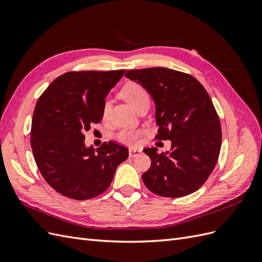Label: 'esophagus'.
<instances>
[{"mask_svg":"<svg viewBox=\"0 0 262 262\" xmlns=\"http://www.w3.org/2000/svg\"><path fill=\"white\" fill-rule=\"evenodd\" d=\"M141 152H142L141 148L136 147V146H131V147L129 148V156H130V157H136V156H138Z\"/></svg>","mask_w":262,"mask_h":262,"instance_id":"esophagus-1","label":"esophagus"}]
</instances>
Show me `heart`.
<instances>
[{"label":"heart","instance_id":"obj_1","mask_svg":"<svg viewBox=\"0 0 262 262\" xmlns=\"http://www.w3.org/2000/svg\"><path fill=\"white\" fill-rule=\"evenodd\" d=\"M121 95L126 101H129L136 108H138L145 101H149V94L147 90L143 85L137 82H129L124 84L121 89ZM109 108L110 102L105 100L104 105H102V117L104 118L108 117ZM140 129H123L117 133L116 138L120 142H123V143H133V142H136L140 138Z\"/></svg>","mask_w":262,"mask_h":262}]
</instances>
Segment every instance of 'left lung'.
<instances>
[{
	"instance_id": "obj_1",
	"label": "left lung",
	"mask_w": 262,
	"mask_h": 262,
	"mask_svg": "<svg viewBox=\"0 0 262 262\" xmlns=\"http://www.w3.org/2000/svg\"><path fill=\"white\" fill-rule=\"evenodd\" d=\"M124 75L143 85L156 105L157 140H170V152L144 148L150 167L146 188L166 198L185 196L202 187L217 163L222 131L219 115L195 77L168 68L129 70Z\"/></svg>"
}]
</instances>
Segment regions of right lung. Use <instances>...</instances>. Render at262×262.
<instances>
[{"instance_id":"add662e5","label":"right lung","mask_w":262,"mask_h":262,"mask_svg":"<svg viewBox=\"0 0 262 262\" xmlns=\"http://www.w3.org/2000/svg\"><path fill=\"white\" fill-rule=\"evenodd\" d=\"M123 70L71 71L39 97L31 120L30 144L45 180L60 194L87 200L106 191L117 167L129 156L110 141L86 147L84 132L102 119L105 97Z\"/></svg>"}]
</instances>
